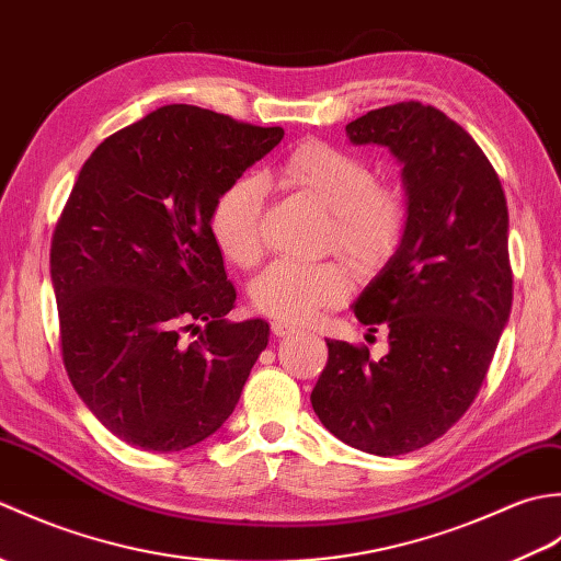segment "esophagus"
Segmentation results:
<instances>
[{"label":"esophagus","instance_id":"34e87169","mask_svg":"<svg viewBox=\"0 0 561 561\" xmlns=\"http://www.w3.org/2000/svg\"><path fill=\"white\" fill-rule=\"evenodd\" d=\"M272 332L277 337H289L296 332V328L291 323H284V320H272Z\"/></svg>","mask_w":561,"mask_h":561}]
</instances>
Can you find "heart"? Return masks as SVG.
<instances>
[{"label": "heart", "mask_w": 561, "mask_h": 561, "mask_svg": "<svg viewBox=\"0 0 561 561\" xmlns=\"http://www.w3.org/2000/svg\"><path fill=\"white\" fill-rule=\"evenodd\" d=\"M279 178L299 187L330 211L328 245L356 267H371L398 245L408 207L398 190L376 185L374 169L354 153L325 141H306L279 165ZM265 183L241 175L214 199L209 229L221 253L238 267L262 255ZM352 277L344 265L277 260L250 284V301L260 313L284 323H308L350 296Z\"/></svg>", "instance_id": "b5f03b06"}]
</instances>
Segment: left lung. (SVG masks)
Segmentation results:
<instances>
[{
    "mask_svg": "<svg viewBox=\"0 0 561 561\" xmlns=\"http://www.w3.org/2000/svg\"><path fill=\"white\" fill-rule=\"evenodd\" d=\"M352 145L402 163V241L354 304L386 325L390 352L328 342L311 404L330 434L374 456L444 436L478 398L514 301L502 181L465 129L434 105L404 101L356 117Z\"/></svg>",
    "mask_w": 561,
    "mask_h": 561,
    "instance_id": "left-lung-1",
    "label": "left lung"
}]
</instances>
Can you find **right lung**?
Returning a JSON list of instances; mask_svg holds the SVG:
<instances>
[{"label":"right lung","instance_id":"add662e5","mask_svg":"<svg viewBox=\"0 0 561 561\" xmlns=\"http://www.w3.org/2000/svg\"><path fill=\"white\" fill-rule=\"evenodd\" d=\"M282 137L173 103L81 165L50 248L62 362L83 404L129 446L173 453L211 436L267 347L265 320H226L236 289L209 214Z\"/></svg>","mask_w":561,"mask_h":561}]
</instances>
